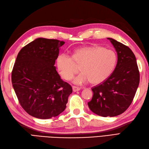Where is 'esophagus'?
Listing matches in <instances>:
<instances>
[{"instance_id":"esophagus-1","label":"esophagus","mask_w":149,"mask_h":149,"mask_svg":"<svg viewBox=\"0 0 149 149\" xmlns=\"http://www.w3.org/2000/svg\"><path fill=\"white\" fill-rule=\"evenodd\" d=\"M79 90H80V88H79V87H77V86H72V91H73L74 92L79 91Z\"/></svg>"}]
</instances>
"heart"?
<instances>
[{
  "mask_svg": "<svg viewBox=\"0 0 149 149\" xmlns=\"http://www.w3.org/2000/svg\"><path fill=\"white\" fill-rule=\"evenodd\" d=\"M116 61L117 56L113 50L100 46H85L76 49L72 56L66 53L59 54L56 65L65 80H71L80 67L82 72L74 79L76 84L89 81L92 84H99L109 77Z\"/></svg>",
  "mask_w": 149,
  "mask_h": 149,
  "instance_id": "1",
  "label": "heart"
}]
</instances>
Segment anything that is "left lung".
<instances>
[{
	"mask_svg": "<svg viewBox=\"0 0 149 149\" xmlns=\"http://www.w3.org/2000/svg\"><path fill=\"white\" fill-rule=\"evenodd\" d=\"M118 54L114 71L106 80L92 88L93 95L88 106L93 113L103 117L116 116L132 104L140 82L135 54L128 46L107 38Z\"/></svg>",
	"mask_w": 149,
	"mask_h": 149,
	"instance_id": "left-lung-1",
	"label": "left lung"
}]
</instances>
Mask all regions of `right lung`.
Wrapping results in <instances>:
<instances>
[{"mask_svg":"<svg viewBox=\"0 0 149 149\" xmlns=\"http://www.w3.org/2000/svg\"><path fill=\"white\" fill-rule=\"evenodd\" d=\"M64 42L38 38L18 53L12 84L20 105L28 114L49 119L66 107L71 86L61 79L54 64Z\"/></svg>","mask_w":149,"mask_h":149,"instance_id":"obj_1","label":"right lung"}]
</instances>
